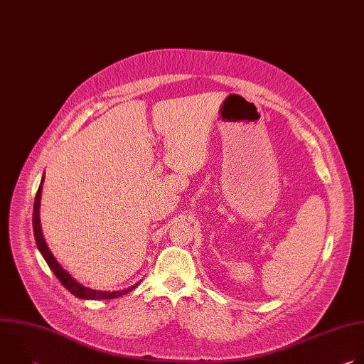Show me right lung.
<instances>
[{
	"label": "right lung",
	"mask_w": 364,
	"mask_h": 364,
	"mask_svg": "<svg viewBox=\"0 0 364 364\" xmlns=\"http://www.w3.org/2000/svg\"><path fill=\"white\" fill-rule=\"evenodd\" d=\"M43 183H44V174L41 177L40 181V187L37 190L36 198H34V207H33V230H34V239L37 243V247L40 250V253L43 255L44 261L47 262V265L50 267V269L53 271V274L58 277V279L63 284V287L73 294L77 298L82 299H114V298H119L128 292H131L134 288H136V285L139 282H136L135 285H131L129 288L125 289H119V291H97V289H90L87 287H83L82 284L76 282V279L62 268V265L56 261V257L53 256V253L50 252L43 232H41V225H40V200H41V191H43Z\"/></svg>",
	"instance_id": "1"
}]
</instances>
